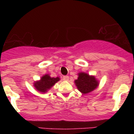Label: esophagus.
Listing matches in <instances>:
<instances>
[{
	"mask_svg": "<svg viewBox=\"0 0 134 134\" xmlns=\"http://www.w3.org/2000/svg\"><path fill=\"white\" fill-rule=\"evenodd\" d=\"M69 79V77L68 76H63V79H64V81H68Z\"/></svg>",
	"mask_w": 134,
	"mask_h": 134,
	"instance_id": "1",
	"label": "esophagus"
}]
</instances>
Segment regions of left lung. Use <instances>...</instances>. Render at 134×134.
<instances>
[{
	"mask_svg": "<svg viewBox=\"0 0 134 134\" xmlns=\"http://www.w3.org/2000/svg\"><path fill=\"white\" fill-rule=\"evenodd\" d=\"M75 83L79 91L83 94L91 92L98 86V82L94 77L90 76L84 72L79 74V77L75 81Z\"/></svg>",
	"mask_w": 134,
	"mask_h": 134,
	"instance_id": "left-lung-1",
	"label": "left lung"
}]
</instances>
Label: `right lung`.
<instances>
[{"label": "right lung", "mask_w": 134, "mask_h": 134, "mask_svg": "<svg viewBox=\"0 0 134 134\" xmlns=\"http://www.w3.org/2000/svg\"><path fill=\"white\" fill-rule=\"evenodd\" d=\"M60 80L59 77H50L48 74L44 75L41 80L35 84V87L38 91L45 93L48 90L50 89L53 85Z\"/></svg>", "instance_id": "obj_1"}]
</instances>
